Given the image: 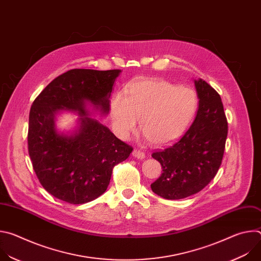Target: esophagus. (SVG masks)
<instances>
[{
	"label": "esophagus",
	"mask_w": 261,
	"mask_h": 261,
	"mask_svg": "<svg viewBox=\"0 0 261 261\" xmlns=\"http://www.w3.org/2000/svg\"><path fill=\"white\" fill-rule=\"evenodd\" d=\"M132 155H133V157H135V158H137V159H140V160L144 159V157H145L144 152H142V151H140V150H136V148L133 151Z\"/></svg>",
	"instance_id": "34e87169"
}]
</instances>
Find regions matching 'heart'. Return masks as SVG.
Wrapping results in <instances>:
<instances>
[{"label": "heart", "instance_id": "heart-1", "mask_svg": "<svg viewBox=\"0 0 261 261\" xmlns=\"http://www.w3.org/2000/svg\"><path fill=\"white\" fill-rule=\"evenodd\" d=\"M198 107L196 93L165 81L146 80L130 84L111 102L119 134L127 138L140 121L142 133L153 144H166L187 130Z\"/></svg>", "mask_w": 261, "mask_h": 261}]
</instances>
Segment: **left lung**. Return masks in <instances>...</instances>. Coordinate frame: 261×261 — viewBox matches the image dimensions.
<instances>
[{
	"mask_svg": "<svg viewBox=\"0 0 261 261\" xmlns=\"http://www.w3.org/2000/svg\"><path fill=\"white\" fill-rule=\"evenodd\" d=\"M194 84L199 102L191 127L177 141L152 154L163 172L151 188L165 199L201 191L217 174L224 155L228 127L221 97L204 81Z\"/></svg>",
	"mask_w": 261,
	"mask_h": 261,
	"instance_id": "8db88e82",
	"label": "left lung"
}]
</instances>
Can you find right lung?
Masks as SVG:
<instances>
[{"instance_id": "1", "label": "right lung", "mask_w": 261, "mask_h": 261, "mask_svg": "<svg viewBox=\"0 0 261 261\" xmlns=\"http://www.w3.org/2000/svg\"><path fill=\"white\" fill-rule=\"evenodd\" d=\"M121 70L72 69L55 79L35 99L29 117L28 148L34 171L53 196L72 204L92 201L109 185L113 168L125 161L133 147L106 126L89 117L87 103L105 116L109 97ZM80 115V127L59 134V111Z\"/></svg>"}]
</instances>
